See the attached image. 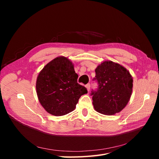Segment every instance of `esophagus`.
I'll use <instances>...</instances> for the list:
<instances>
[{
  "label": "esophagus",
  "instance_id": "esophagus-1",
  "mask_svg": "<svg viewBox=\"0 0 159 159\" xmlns=\"http://www.w3.org/2000/svg\"><path fill=\"white\" fill-rule=\"evenodd\" d=\"M85 88H87L88 91H89V89H90V84H88L87 85H85Z\"/></svg>",
  "mask_w": 159,
  "mask_h": 159
}]
</instances>
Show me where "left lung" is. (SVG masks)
<instances>
[{"label":"left lung","mask_w":159,"mask_h":159,"mask_svg":"<svg viewBox=\"0 0 159 159\" xmlns=\"http://www.w3.org/2000/svg\"><path fill=\"white\" fill-rule=\"evenodd\" d=\"M93 80L98 84L91 93L98 112L111 115L126 106L132 93L133 78L124 67L111 61H103L95 69Z\"/></svg>","instance_id":"obj_1"}]
</instances>
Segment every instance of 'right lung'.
Here are the masks:
<instances>
[{"instance_id":"add662e5","label":"right lung","mask_w":159,"mask_h":159,"mask_svg":"<svg viewBox=\"0 0 159 159\" xmlns=\"http://www.w3.org/2000/svg\"><path fill=\"white\" fill-rule=\"evenodd\" d=\"M78 78L74 65L65 57H56L42 69L36 88L39 102L47 112L61 116L74 110L80 98L88 93L78 83Z\"/></svg>"}]
</instances>
